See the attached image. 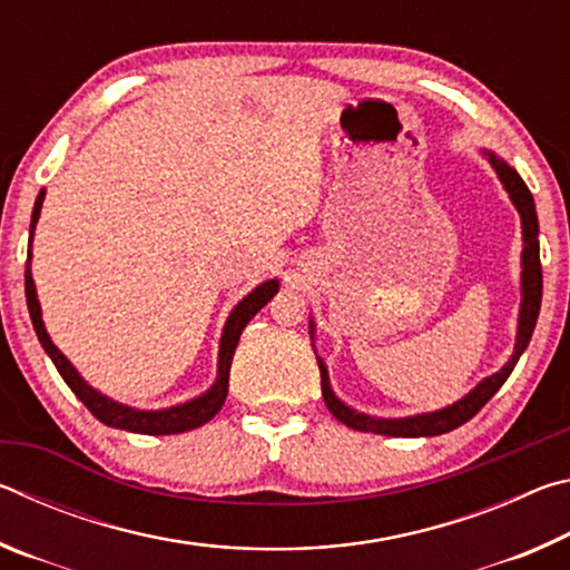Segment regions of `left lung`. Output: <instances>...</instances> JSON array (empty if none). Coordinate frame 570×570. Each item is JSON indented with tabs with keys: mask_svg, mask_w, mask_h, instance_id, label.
<instances>
[{
	"mask_svg": "<svg viewBox=\"0 0 570 570\" xmlns=\"http://www.w3.org/2000/svg\"><path fill=\"white\" fill-rule=\"evenodd\" d=\"M490 166L495 168L500 183H503L510 200L518 208L520 224H523V274H520V288H523V298H520V314H518V336H515V352L510 356L503 370L490 374L482 380L475 390H470L465 397L458 400L450 407H442L438 412H424L412 414V417H397V420H384V417H370V414L356 412L336 397L330 384V372H326L324 362L316 356L322 372V394L324 404L330 407L336 420L344 422L346 428L360 430V432H374V435H390V438H435L445 435V432L460 428L468 420L485 407V402L503 387V382L510 377V372L515 370L520 354L525 352V346L533 336L538 312H540V298H543V272H540V246H538V216L535 204L530 196L523 178L518 176L515 168H510L505 160H500L493 153L485 150ZM308 334H314V324L308 326Z\"/></svg>",
	"mask_w": 570,
	"mask_h": 570,
	"instance_id": "obj_1",
	"label": "left lung"
}]
</instances>
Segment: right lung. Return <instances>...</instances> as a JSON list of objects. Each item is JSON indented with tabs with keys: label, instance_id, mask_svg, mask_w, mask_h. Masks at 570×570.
Returning a JSON list of instances; mask_svg holds the SVG:
<instances>
[{
	"label": "right lung",
	"instance_id": "1",
	"mask_svg": "<svg viewBox=\"0 0 570 570\" xmlns=\"http://www.w3.org/2000/svg\"><path fill=\"white\" fill-rule=\"evenodd\" d=\"M42 200H45V188L40 190V196H37V200H35L32 224H30V246H32L37 218H40V210H42ZM30 258H32V254H30ZM30 258H27V268H24V294H27V308H30L37 340H40V344L45 346V352L50 354V360L55 362L57 372L62 374L67 387L77 394V400H80L85 407L95 414V417H98L102 424H108V428L138 432V435H178V432L196 430V428H200V424H206L208 420L216 417L218 410L224 407V402H226L228 372H230V362H234V352H236V344L240 340V332L246 330V324L254 320V316L262 312V308L272 302L274 294L278 292V282L276 278H272V282H264L262 286H256L248 296L240 298L234 312H230L228 322L224 326V336H220V346H218V374H216L214 387L200 394V397H196V400L176 404V407L135 410V407H128V404H120L110 397H105V394H100L98 390H92L90 384L80 377V372H77L70 364V360H67V356L52 344L50 334H47V330H45L40 302H37V288H35L32 272H30Z\"/></svg>",
	"mask_w": 570,
	"mask_h": 570
}]
</instances>
